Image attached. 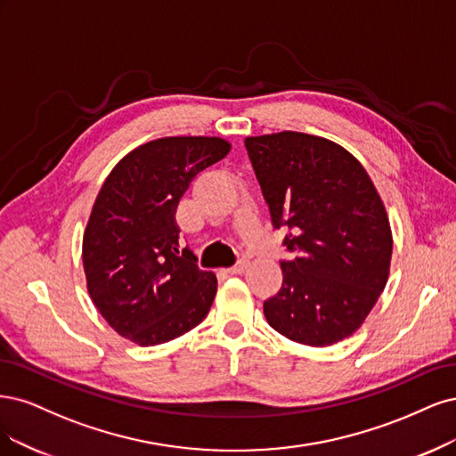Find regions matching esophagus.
<instances>
[{
    "instance_id": "34e87169",
    "label": "esophagus",
    "mask_w": 456,
    "mask_h": 456,
    "mask_svg": "<svg viewBox=\"0 0 456 456\" xmlns=\"http://www.w3.org/2000/svg\"><path fill=\"white\" fill-rule=\"evenodd\" d=\"M248 265H249V261L248 259H240L237 265H232V267H229L227 269V273L229 274H242L246 269H248Z\"/></svg>"
}]
</instances>
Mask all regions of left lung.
Instances as JSON below:
<instances>
[{"label":"left lung","mask_w":456,"mask_h":456,"mask_svg":"<svg viewBox=\"0 0 456 456\" xmlns=\"http://www.w3.org/2000/svg\"><path fill=\"white\" fill-rule=\"evenodd\" d=\"M246 150L274 229H289L282 288L263 303L269 326L306 346L354 333L385 289L392 231L360 160L331 140L284 130L248 136Z\"/></svg>","instance_id":"obj_1"}]
</instances>
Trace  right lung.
<instances>
[{"instance_id":"obj_1","label":"right lung","mask_w":456,"mask_h":456,"mask_svg":"<svg viewBox=\"0 0 456 456\" xmlns=\"http://www.w3.org/2000/svg\"><path fill=\"white\" fill-rule=\"evenodd\" d=\"M217 136L138 145L110 172L83 234L86 289L108 324L140 346L175 339L207 318L217 291L189 248L180 252L178 202L195 175L222 160Z\"/></svg>"}]
</instances>
